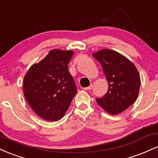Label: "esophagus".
Here are the masks:
<instances>
[{"label": "esophagus", "mask_w": 158, "mask_h": 158, "mask_svg": "<svg viewBox=\"0 0 158 158\" xmlns=\"http://www.w3.org/2000/svg\"><path fill=\"white\" fill-rule=\"evenodd\" d=\"M92 88H93V86H92V85H90L89 87H86V88H84L83 89L85 90H91Z\"/></svg>", "instance_id": "1"}]
</instances>
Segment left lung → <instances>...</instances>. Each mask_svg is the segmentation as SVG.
Here are the masks:
<instances>
[{
	"instance_id": "left-lung-1",
	"label": "left lung",
	"mask_w": 158,
	"mask_h": 158,
	"mask_svg": "<svg viewBox=\"0 0 158 158\" xmlns=\"http://www.w3.org/2000/svg\"><path fill=\"white\" fill-rule=\"evenodd\" d=\"M93 56L101 64L108 83L106 95L96 99L98 105L112 115L122 113L138 97V70L129 59L115 50L103 49L94 52Z\"/></svg>"
}]
</instances>
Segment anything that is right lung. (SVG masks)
I'll use <instances>...</instances> for the list:
<instances>
[{"mask_svg":"<svg viewBox=\"0 0 158 158\" xmlns=\"http://www.w3.org/2000/svg\"><path fill=\"white\" fill-rule=\"evenodd\" d=\"M73 55L72 50H50L44 59L30 67L23 78V94L27 102L46 120L62 118L77 93L68 68Z\"/></svg>","mask_w":158,"mask_h":158,"instance_id":"1","label":"right lung"}]
</instances>
